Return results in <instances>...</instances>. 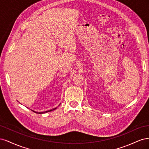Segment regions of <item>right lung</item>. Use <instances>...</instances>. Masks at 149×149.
<instances>
[{"label":"right lung","mask_w":149,"mask_h":149,"mask_svg":"<svg viewBox=\"0 0 149 149\" xmlns=\"http://www.w3.org/2000/svg\"><path fill=\"white\" fill-rule=\"evenodd\" d=\"M57 107H55V108H54V109H51V110H49V111H45V112H35V111H33L34 112H36V113H37V114H44V113H46V112H50V111H53V110H55L56 109Z\"/></svg>","instance_id":"1"}]
</instances>
